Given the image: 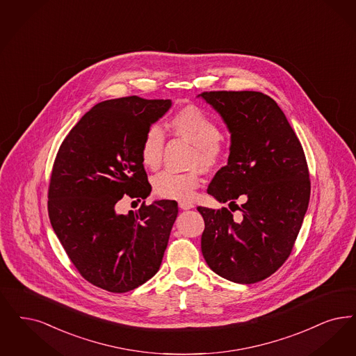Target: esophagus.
Instances as JSON below:
<instances>
[{"label":"esophagus","mask_w":356,"mask_h":356,"mask_svg":"<svg viewBox=\"0 0 356 356\" xmlns=\"http://www.w3.org/2000/svg\"><path fill=\"white\" fill-rule=\"evenodd\" d=\"M195 205L192 204V202H189V201H179V208L181 209V211H188V209H192Z\"/></svg>","instance_id":"obj_1"}]
</instances>
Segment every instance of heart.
<instances>
[{"mask_svg": "<svg viewBox=\"0 0 356 356\" xmlns=\"http://www.w3.org/2000/svg\"><path fill=\"white\" fill-rule=\"evenodd\" d=\"M172 132L193 144L188 172L163 171L152 179L154 193L167 200H189L201 183L202 167L207 171L220 167L227 157V144L212 116L196 106H186L170 119ZM164 134L159 127L148 128L140 142V160L148 170H156L163 159Z\"/></svg>", "mask_w": 356, "mask_h": 356, "instance_id": "b5f03b06", "label": "heart"}]
</instances>
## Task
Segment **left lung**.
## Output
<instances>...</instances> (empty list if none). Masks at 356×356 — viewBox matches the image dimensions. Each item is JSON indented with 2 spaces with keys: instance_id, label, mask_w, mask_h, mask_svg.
Listing matches in <instances>:
<instances>
[{
  "instance_id": "8db88e82",
  "label": "left lung",
  "mask_w": 356,
  "mask_h": 356,
  "mask_svg": "<svg viewBox=\"0 0 356 356\" xmlns=\"http://www.w3.org/2000/svg\"><path fill=\"white\" fill-rule=\"evenodd\" d=\"M200 95L232 134L228 165L216 173L208 193L229 202L232 211H241L233 218L225 207H197L205 222L201 252L216 274L236 284H256L278 270L294 248L310 201L306 156L270 97L257 91Z\"/></svg>"
}]
</instances>
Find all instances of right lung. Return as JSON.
Returning a JSON list of instances; mask_svg holds the SVG:
<instances>
[{
	"instance_id": "obj_1",
	"label": "right lung",
	"mask_w": 356,
	"mask_h": 356,
	"mask_svg": "<svg viewBox=\"0 0 356 356\" xmlns=\"http://www.w3.org/2000/svg\"><path fill=\"white\" fill-rule=\"evenodd\" d=\"M170 107V99L136 95L100 102L58 149L47 192L50 222L75 269L103 290H134L161 265L177 202L143 201L128 214L116 213V204L149 195L140 142Z\"/></svg>"
}]
</instances>
